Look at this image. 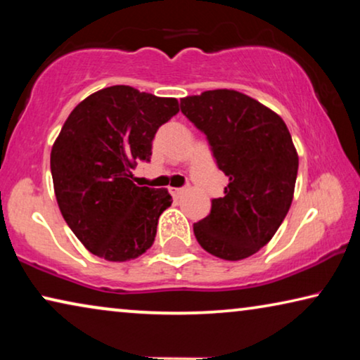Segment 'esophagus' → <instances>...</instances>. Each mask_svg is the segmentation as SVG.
I'll use <instances>...</instances> for the list:
<instances>
[{
  "mask_svg": "<svg viewBox=\"0 0 360 360\" xmlns=\"http://www.w3.org/2000/svg\"><path fill=\"white\" fill-rule=\"evenodd\" d=\"M185 188H170V193L174 195V196H179V195H181V193H185Z\"/></svg>",
  "mask_w": 360,
  "mask_h": 360,
  "instance_id": "34e87169",
  "label": "esophagus"
}]
</instances>
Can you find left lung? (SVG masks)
<instances>
[{
    "instance_id": "1",
    "label": "left lung",
    "mask_w": 360,
    "mask_h": 360,
    "mask_svg": "<svg viewBox=\"0 0 360 360\" xmlns=\"http://www.w3.org/2000/svg\"><path fill=\"white\" fill-rule=\"evenodd\" d=\"M180 108L229 179L223 198L193 224L195 238L214 257L248 259L274 238L292 206L298 152L288 127L262 103L226 88L181 98Z\"/></svg>"
}]
</instances>
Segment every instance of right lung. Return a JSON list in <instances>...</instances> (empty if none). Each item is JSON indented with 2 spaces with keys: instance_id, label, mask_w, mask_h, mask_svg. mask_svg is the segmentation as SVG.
<instances>
[{
  "instance_id": "1",
  "label": "right lung",
  "mask_w": 360,
  "mask_h": 360,
  "mask_svg": "<svg viewBox=\"0 0 360 360\" xmlns=\"http://www.w3.org/2000/svg\"><path fill=\"white\" fill-rule=\"evenodd\" d=\"M179 111L175 98L115 85L86 96L63 122L51 152L53 191L68 228L91 254L126 262L154 244L172 196L137 186L131 170L150 159L157 129Z\"/></svg>"
}]
</instances>
